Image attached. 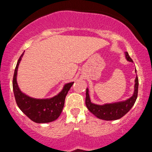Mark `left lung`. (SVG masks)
Here are the masks:
<instances>
[{"instance_id": "left-lung-1", "label": "left lung", "mask_w": 152, "mask_h": 152, "mask_svg": "<svg viewBox=\"0 0 152 152\" xmlns=\"http://www.w3.org/2000/svg\"><path fill=\"white\" fill-rule=\"evenodd\" d=\"M127 61L133 62L132 59L130 58L129 53H125ZM137 72V70L135 71ZM138 88H139V79L137 75L135 79V85H134V92L133 96L126 101L113 104H106L104 105H97L91 102L88 89L86 88V106L89 110V111L95 115L97 118L100 119L106 120V121H111L116 120L121 118L132 109L134 103L137 99Z\"/></svg>"}]
</instances>
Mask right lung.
<instances>
[{"label":"right lung","mask_w":152,"mask_h":152,"mask_svg":"<svg viewBox=\"0 0 152 152\" xmlns=\"http://www.w3.org/2000/svg\"><path fill=\"white\" fill-rule=\"evenodd\" d=\"M23 53L24 52L17 62L13 78V89L17 105L28 117L36 123L55 121L61 114L66 96L74 82L66 83L61 91L51 99H37L28 96L20 91L16 81L18 65Z\"/></svg>","instance_id":"1"}]
</instances>
